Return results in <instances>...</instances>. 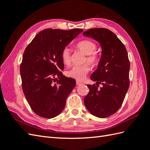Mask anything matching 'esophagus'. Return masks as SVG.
<instances>
[{"mask_svg": "<svg viewBox=\"0 0 150 150\" xmlns=\"http://www.w3.org/2000/svg\"><path fill=\"white\" fill-rule=\"evenodd\" d=\"M83 83H81V82H80V81H76V85H78V86H79V85H81V84H82Z\"/></svg>", "mask_w": 150, "mask_h": 150, "instance_id": "obj_1", "label": "esophagus"}]
</instances>
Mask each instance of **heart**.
Wrapping results in <instances>:
<instances>
[{
	"label": "heart",
	"mask_w": 150,
	"mask_h": 150,
	"mask_svg": "<svg viewBox=\"0 0 150 150\" xmlns=\"http://www.w3.org/2000/svg\"><path fill=\"white\" fill-rule=\"evenodd\" d=\"M77 49L86 54V61L92 64H95L99 61V55L96 51L97 46L95 42L91 40L86 39L77 43ZM61 59L65 65H69L71 62V52L67 47L63 49L61 52ZM90 70L88 64L72 67L66 72V75L69 78L75 79L78 81H83Z\"/></svg>",
	"instance_id": "1"
}]
</instances>
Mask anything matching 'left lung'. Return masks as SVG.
<instances>
[{"mask_svg":"<svg viewBox=\"0 0 150 150\" xmlns=\"http://www.w3.org/2000/svg\"><path fill=\"white\" fill-rule=\"evenodd\" d=\"M83 35L100 44L102 54L98 69L90 78L96 85L87 84L89 89L84 102L94 116L104 118L115 114L120 108L129 86L130 63L124 44L110 30L90 29ZM102 83L98 89L97 86Z\"/></svg>","mask_w":150,"mask_h":150,"instance_id":"8db88e82","label":"left lung"}]
</instances>
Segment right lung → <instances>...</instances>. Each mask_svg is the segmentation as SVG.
Returning a JSON list of instances; mask_svg holds the SVG:
<instances>
[{
	"instance_id": "obj_1",
	"label": "right lung",
	"mask_w": 150,
	"mask_h": 150,
	"mask_svg": "<svg viewBox=\"0 0 150 150\" xmlns=\"http://www.w3.org/2000/svg\"><path fill=\"white\" fill-rule=\"evenodd\" d=\"M83 31L46 29L25 48L20 67L22 87L29 106L38 116L52 118L64 110L76 81L61 72L64 68L61 52Z\"/></svg>"
}]
</instances>
